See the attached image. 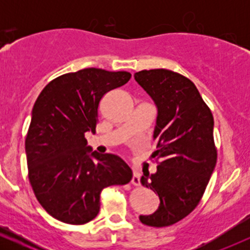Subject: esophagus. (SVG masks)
I'll return each mask as SVG.
<instances>
[{"mask_svg": "<svg viewBox=\"0 0 250 250\" xmlns=\"http://www.w3.org/2000/svg\"><path fill=\"white\" fill-rule=\"evenodd\" d=\"M131 183L134 186H140V174L137 170H133V177H131Z\"/></svg>", "mask_w": 250, "mask_h": 250, "instance_id": "esophagus-1", "label": "esophagus"}]
</instances>
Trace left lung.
I'll use <instances>...</instances> for the list:
<instances>
[{"label": "left lung", "mask_w": 250, "mask_h": 250, "mask_svg": "<svg viewBox=\"0 0 250 250\" xmlns=\"http://www.w3.org/2000/svg\"><path fill=\"white\" fill-rule=\"evenodd\" d=\"M157 108L151 157L156 173L143 170L141 183L160 197L155 213L140 215L146 226L167 227L185 219L196 208L216 165L214 119L195 84L168 69L134 74Z\"/></svg>", "instance_id": "8db88e82"}]
</instances>
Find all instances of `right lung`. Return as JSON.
Wrapping results in <instances>:
<instances>
[{
	"label": "right lung",
	"instance_id": "right-lung-1",
	"mask_svg": "<svg viewBox=\"0 0 250 250\" xmlns=\"http://www.w3.org/2000/svg\"><path fill=\"white\" fill-rule=\"evenodd\" d=\"M128 71L85 68L48 83L37 97L25 139L28 176L40 205L69 225H84L100 211V194L130 182L120 156L99 154L84 134H95L104 94L130 80Z\"/></svg>",
	"mask_w": 250,
	"mask_h": 250
}]
</instances>
